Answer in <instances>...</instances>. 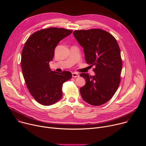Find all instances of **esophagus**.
I'll return each mask as SVG.
<instances>
[{"instance_id": "obj_1", "label": "esophagus", "mask_w": 146, "mask_h": 146, "mask_svg": "<svg viewBox=\"0 0 146 146\" xmlns=\"http://www.w3.org/2000/svg\"><path fill=\"white\" fill-rule=\"evenodd\" d=\"M72 77H78L79 75L77 73H72Z\"/></svg>"}]
</instances>
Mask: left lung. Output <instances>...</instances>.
Wrapping results in <instances>:
<instances>
[{"instance_id": "8db88e82", "label": "left lung", "mask_w": 146, "mask_h": 146, "mask_svg": "<svg viewBox=\"0 0 146 146\" xmlns=\"http://www.w3.org/2000/svg\"><path fill=\"white\" fill-rule=\"evenodd\" d=\"M73 35L84 48L87 63L95 66L94 76L80 74L86 81L80 89L81 95L91 105H102L113 96L121 81L122 64L117 41L112 35L100 29L75 31Z\"/></svg>"}]
</instances>
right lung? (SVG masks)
I'll return each mask as SVG.
<instances>
[{
	"label": "right lung",
	"instance_id": "add662e5",
	"mask_svg": "<svg viewBox=\"0 0 146 146\" xmlns=\"http://www.w3.org/2000/svg\"><path fill=\"white\" fill-rule=\"evenodd\" d=\"M72 32L64 28L43 29L33 33L24 45L21 60L23 76L30 94L41 105L50 106L59 100L63 84L72 77L68 71H51L49 65L57 44Z\"/></svg>",
	"mask_w": 146,
	"mask_h": 146
}]
</instances>
